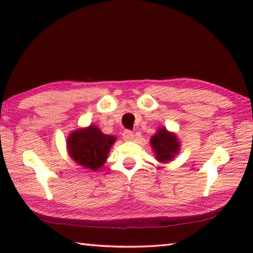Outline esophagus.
Returning a JSON list of instances; mask_svg holds the SVG:
<instances>
[{
    "label": "esophagus",
    "mask_w": 253,
    "mask_h": 253,
    "mask_svg": "<svg viewBox=\"0 0 253 253\" xmlns=\"http://www.w3.org/2000/svg\"><path fill=\"white\" fill-rule=\"evenodd\" d=\"M123 139L125 141H131L133 139V133L130 130H125L123 132Z\"/></svg>",
    "instance_id": "1"
}]
</instances>
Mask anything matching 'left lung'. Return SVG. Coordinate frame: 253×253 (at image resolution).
I'll return each mask as SVG.
<instances>
[{
  "label": "left lung",
  "instance_id": "obj_1",
  "mask_svg": "<svg viewBox=\"0 0 253 253\" xmlns=\"http://www.w3.org/2000/svg\"><path fill=\"white\" fill-rule=\"evenodd\" d=\"M151 146L155 153V159L161 163H166L175 158L179 151V141L175 133L161 127L157 133L151 138Z\"/></svg>",
  "mask_w": 253,
  "mask_h": 253
}]
</instances>
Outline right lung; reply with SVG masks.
Returning <instances> with one entry per match:
<instances>
[{"label": "right lung", "instance_id": "add662e5", "mask_svg": "<svg viewBox=\"0 0 253 253\" xmlns=\"http://www.w3.org/2000/svg\"><path fill=\"white\" fill-rule=\"evenodd\" d=\"M115 139L114 136L104 135L98 127L90 125L75 130L68 136V153L79 165L98 170L105 163Z\"/></svg>", "mask_w": 253, "mask_h": 253}]
</instances>
